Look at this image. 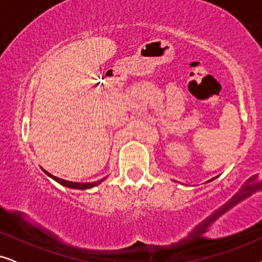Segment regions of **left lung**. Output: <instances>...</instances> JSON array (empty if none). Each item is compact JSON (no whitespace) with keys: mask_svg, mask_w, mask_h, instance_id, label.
Listing matches in <instances>:
<instances>
[{"mask_svg":"<svg viewBox=\"0 0 262 262\" xmlns=\"http://www.w3.org/2000/svg\"><path fill=\"white\" fill-rule=\"evenodd\" d=\"M212 180H214V178H213V179H211V180H209L207 182H210V181H212Z\"/></svg>","mask_w":262,"mask_h":262,"instance_id":"left-lung-1","label":"left lung"}]
</instances>
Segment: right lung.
Here are the masks:
<instances>
[{
	"label": "right lung",
	"instance_id": "add662e5",
	"mask_svg": "<svg viewBox=\"0 0 262 262\" xmlns=\"http://www.w3.org/2000/svg\"><path fill=\"white\" fill-rule=\"evenodd\" d=\"M44 170V169H42ZM45 174H48L50 178L53 179V180L58 182L62 186H66V187H69V188H75V189H88V188H92V187H95V186H98L99 184H101V182L105 180V178L101 179V180L99 181H95V182H73V181H67V180H63V179H59L57 177H53L52 174L48 173V171L44 170Z\"/></svg>",
	"mask_w": 262,
	"mask_h": 262
}]
</instances>
